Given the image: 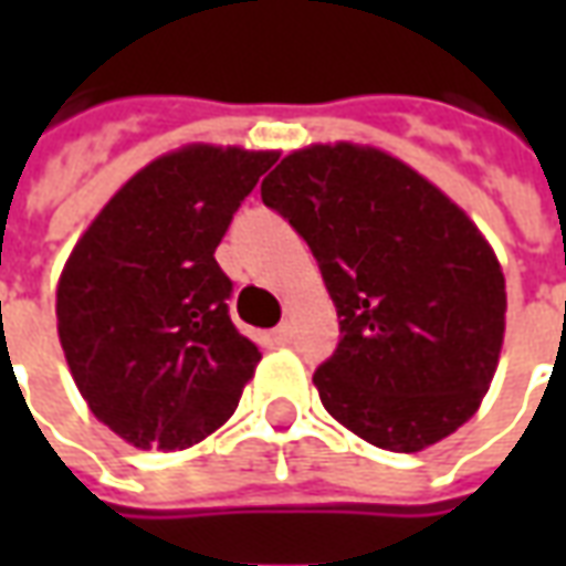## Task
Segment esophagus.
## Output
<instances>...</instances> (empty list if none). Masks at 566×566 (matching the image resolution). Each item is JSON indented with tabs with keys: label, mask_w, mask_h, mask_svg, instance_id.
Returning <instances> with one entry per match:
<instances>
[{
	"label": "esophagus",
	"mask_w": 566,
	"mask_h": 566,
	"mask_svg": "<svg viewBox=\"0 0 566 566\" xmlns=\"http://www.w3.org/2000/svg\"><path fill=\"white\" fill-rule=\"evenodd\" d=\"M291 336H294V333H291V324H279V327L272 331V343L287 345L291 343Z\"/></svg>",
	"instance_id": "1"
}]
</instances>
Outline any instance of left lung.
I'll use <instances>...</instances> for the list:
<instances>
[{"label": "left lung", "instance_id": "obj_1", "mask_svg": "<svg viewBox=\"0 0 566 566\" xmlns=\"http://www.w3.org/2000/svg\"><path fill=\"white\" fill-rule=\"evenodd\" d=\"M260 197L306 239L339 315L312 381L339 424L388 451H421L473 418L497 369L503 272L475 223L376 148L312 145Z\"/></svg>", "mask_w": 566, "mask_h": 566}]
</instances>
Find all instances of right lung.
Here are the masks:
<instances>
[{
	"label": "right lung",
	"instance_id": "right-lung-1",
	"mask_svg": "<svg viewBox=\"0 0 566 566\" xmlns=\"http://www.w3.org/2000/svg\"><path fill=\"white\" fill-rule=\"evenodd\" d=\"M275 150L190 145L148 163L81 235L56 331L91 412L136 449H187L233 416L258 345L214 260Z\"/></svg>",
	"mask_w": 566,
	"mask_h": 566
}]
</instances>
